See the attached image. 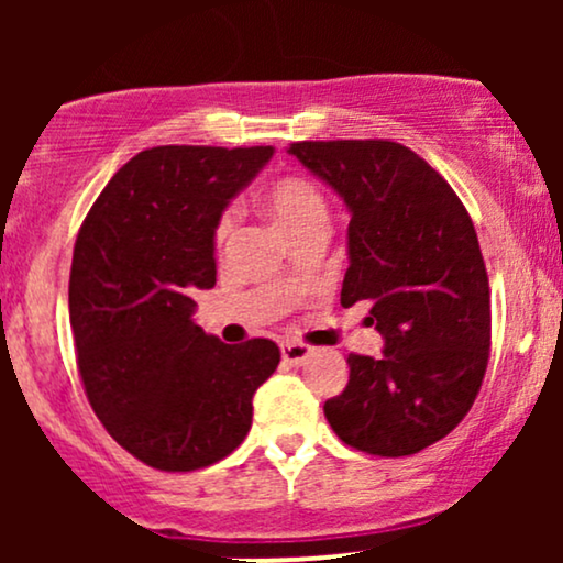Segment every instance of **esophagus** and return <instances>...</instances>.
Listing matches in <instances>:
<instances>
[{
  "label": "esophagus",
  "mask_w": 563,
  "mask_h": 563,
  "mask_svg": "<svg viewBox=\"0 0 563 563\" xmlns=\"http://www.w3.org/2000/svg\"><path fill=\"white\" fill-rule=\"evenodd\" d=\"M280 352H283V360H286L288 365H301L303 360L312 354V346L301 344V341H283Z\"/></svg>",
  "instance_id": "1"
}]
</instances>
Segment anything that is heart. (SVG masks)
<instances>
[{"instance_id":"b5f03b06","label":"heart","mask_w":563,"mask_h":563,"mask_svg":"<svg viewBox=\"0 0 563 563\" xmlns=\"http://www.w3.org/2000/svg\"><path fill=\"white\" fill-rule=\"evenodd\" d=\"M260 203L264 214L273 219L275 228L288 241L309 228H325L328 222V203L318 190V185L309 183L307 177H299V174H286V177H277L275 183H269L264 187ZM232 230H235L232 217H219L214 228L217 249H224L230 243Z\"/></svg>"}]
</instances>
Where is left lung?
<instances>
[{"label":"left lung","instance_id":"1","mask_svg":"<svg viewBox=\"0 0 563 563\" xmlns=\"http://www.w3.org/2000/svg\"><path fill=\"white\" fill-rule=\"evenodd\" d=\"M290 156L349 209L341 303L371 301L380 357L349 354L328 399L341 442L380 457L421 452L466 418L489 360V280L466 206L410 147L389 140L294 142Z\"/></svg>","mask_w":563,"mask_h":563}]
</instances>
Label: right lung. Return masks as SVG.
Masks as SVG:
<instances>
[{
    "label": "right lung",
    "mask_w": 563,
    "mask_h": 563,
    "mask_svg": "<svg viewBox=\"0 0 563 563\" xmlns=\"http://www.w3.org/2000/svg\"><path fill=\"white\" fill-rule=\"evenodd\" d=\"M273 147L161 145L126 161L84 219L68 309L89 405L108 434L158 471H196L243 442L269 339L222 344L192 320L214 288V228Z\"/></svg>",
    "instance_id": "1"
}]
</instances>
